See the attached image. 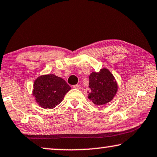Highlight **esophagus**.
<instances>
[{
  "instance_id": "34e87169",
  "label": "esophagus",
  "mask_w": 157,
  "mask_h": 157,
  "mask_svg": "<svg viewBox=\"0 0 157 157\" xmlns=\"http://www.w3.org/2000/svg\"><path fill=\"white\" fill-rule=\"evenodd\" d=\"M73 87H74V88H75V89H78V90H79V89H80V86H79V85H73Z\"/></svg>"
}]
</instances>
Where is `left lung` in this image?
I'll return each mask as SVG.
<instances>
[{"mask_svg":"<svg viewBox=\"0 0 157 157\" xmlns=\"http://www.w3.org/2000/svg\"><path fill=\"white\" fill-rule=\"evenodd\" d=\"M89 79L87 98L94 105H104L113 100L117 92L118 85L109 70L102 68L98 72H92Z\"/></svg>","mask_w":157,"mask_h":157,"instance_id":"obj_1","label":"left lung"}]
</instances>
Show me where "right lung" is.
<instances>
[{"label":"right lung","mask_w":157,"mask_h":157,"mask_svg":"<svg viewBox=\"0 0 157 157\" xmlns=\"http://www.w3.org/2000/svg\"><path fill=\"white\" fill-rule=\"evenodd\" d=\"M71 89L63 78L53 74L44 75L35 79L33 95L44 109H52L58 105Z\"/></svg>","instance_id":"add662e5"}]
</instances>
